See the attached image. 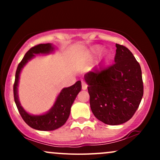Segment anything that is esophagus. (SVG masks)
Masks as SVG:
<instances>
[{"mask_svg": "<svg viewBox=\"0 0 160 160\" xmlns=\"http://www.w3.org/2000/svg\"><path fill=\"white\" fill-rule=\"evenodd\" d=\"M81 83H82V90H86V89H87V85L86 84V82L82 80Z\"/></svg>", "mask_w": 160, "mask_h": 160, "instance_id": "esophagus-1", "label": "esophagus"}]
</instances>
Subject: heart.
<instances>
[{"mask_svg": "<svg viewBox=\"0 0 160 160\" xmlns=\"http://www.w3.org/2000/svg\"><path fill=\"white\" fill-rule=\"evenodd\" d=\"M101 49H102V48H101L100 47L95 48L94 49H93L92 52L90 53V54H89V55H87V56H86V58H85L86 61H89V60L92 59V57L94 56L95 55H97V54H98V53L100 52Z\"/></svg>", "mask_w": 160, "mask_h": 160, "instance_id": "heart-1", "label": "heart"}]
</instances>
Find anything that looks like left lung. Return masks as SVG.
<instances>
[{
  "label": "left lung",
  "instance_id": "1",
  "mask_svg": "<svg viewBox=\"0 0 160 160\" xmlns=\"http://www.w3.org/2000/svg\"><path fill=\"white\" fill-rule=\"evenodd\" d=\"M116 47L115 64L84 75L93 114L98 120L111 126L129 120L144 93L139 63L126 47L117 43Z\"/></svg>",
  "mask_w": 160,
  "mask_h": 160
}]
</instances>
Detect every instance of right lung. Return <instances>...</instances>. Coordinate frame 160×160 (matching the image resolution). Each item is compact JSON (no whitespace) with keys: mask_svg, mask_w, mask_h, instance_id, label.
Here are the masks:
<instances>
[{"mask_svg":"<svg viewBox=\"0 0 160 160\" xmlns=\"http://www.w3.org/2000/svg\"><path fill=\"white\" fill-rule=\"evenodd\" d=\"M55 47L52 43H43L37 45L29 49L18 65L16 72L15 82L13 85L14 100L20 115L30 127L40 131H52L60 128L68 119L71 108L77 95L81 90V81L75 82L73 86L64 88L57 96L56 102L47 113L40 115L28 113L20 104L18 95V86L22 70L25 65L34 58L35 55L49 54L54 51Z\"/></svg>","mask_w":160,"mask_h":160,"instance_id":"right-lung-1","label":"right lung"}]
</instances>
